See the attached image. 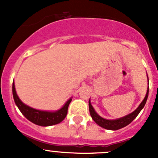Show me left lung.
I'll use <instances>...</instances> for the list:
<instances>
[{"mask_svg": "<svg viewBox=\"0 0 158 158\" xmlns=\"http://www.w3.org/2000/svg\"><path fill=\"white\" fill-rule=\"evenodd\" d=\"M148 94H149V89H148L147 93H146V97L144 98V100H142V102L140 104V105L139 106V107H138L135 111H133L132 113L127 115V116H124L121 118H118V119H115V120H108V119H105V118H102L100 115H97V113L95 111L94 108H93V106L91 105L90 100H89V112H90V115H91L93 120L95 121V123H96V124H98L99 126L107 130L116 131V130L121 129V128L127 126L128 124L131 123L136 118L137 115H139V112L141 111V110L144 107L145 104H146V100H147L148 98Z\"/></svg>", "mask_w": 158, "mask_h": 158, "instance_id": "8db88e82", "label": "left lung"}]
</instances>
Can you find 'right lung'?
<instances>
[{
  "instance_id": "obj_1",
  "label": "right lung",
  "mask_w": 158,
  "mask_h": 158,
  "mask_svg": "<svg viewBox=\"0 0 158 158\" xmlns=\"http://www.w3.org/2000/svg\"><path fill=\"white\" fill-rule=\"evenodd\" d=\"M12 94H13L15 103L22 114L33 123L43 127L52 126V125H55V124L62 122L66 116L67 112H68V107L72 100L71 99H69L65 103V105L58 111H55V112H50V111H43L34 109V108L25 105L23 102L19 100L16 94L14 82L12 83Z\"/></svg>"
}]
</instances>
